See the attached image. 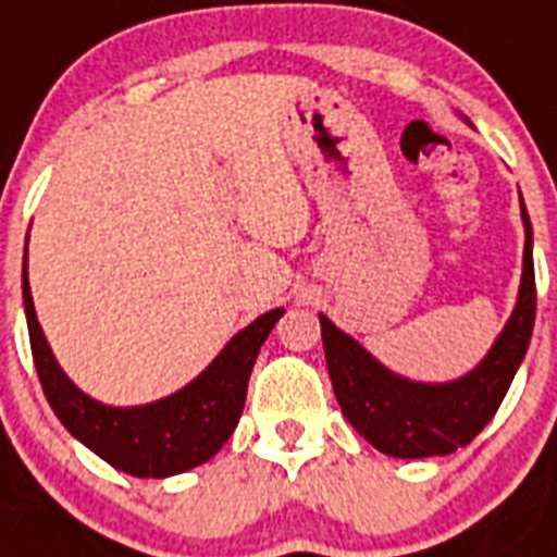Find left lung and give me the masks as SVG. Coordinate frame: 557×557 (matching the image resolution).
Wrapping results in <instances>:
<instances>
[{"label": "left lung", "instance_id": "8db88e82", "mask_svg": "<svg viewBox=\"0 0 557 557\" xmlns=\"http://www.w3.org/2000/svg\"><path fill=\"white\" fill-rule=\"evenodd\" d=\"M521 200V191H519ZM524 259L519 298L508 323L476 368L451 382H416L385 368L351 334L321 318L323 351L334 396L348 424L382 455L416 460L469 446L488 424L528 354L535 323L533 225L521 200Z\"/></svg>", "mask_w": 557, "mask_h": 557}]
</instances>
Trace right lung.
Listing matches in <instances>:
<instances>
[{"mask_svg":"<svg viewBox=\"0 0 557 557\" xmlns=\"http://www.w3.org/2000/svg\"><path fill=\"white\" fill-rule=\"evenodd\" d=\"M22 295L29 348L44 396L69 435L111 462L113 469L152 480L184 474L223 449L243 416L248 379L259 348L284 314V309L259 314L250 326L236 332L223 351L211 359L209 368L178 393H170L150 405L111 407L83 393L58 366L29 295L27 253L22 268Z\"/></svg>","mask_w":557,"mask_h":557,"instance_id":"1","label":"right lung"}]
</instances>
